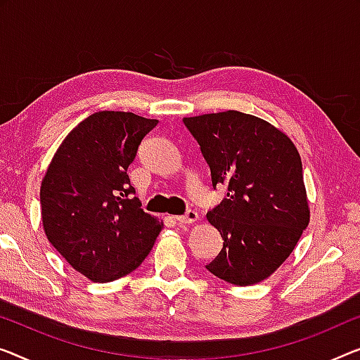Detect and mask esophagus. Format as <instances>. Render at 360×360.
I'll use <instances>...</instances> for the list:
<instances>
[{
    "mask_svg": "<svg viewBox=\"0 0 360 360\" xmlns=\"http://www.w3.org/2000/svg\"><path fill=\"white\" fill-rule=\"evenodd\" d=\"M174 219H176V221H178L179 224H191V223L197 221L198 214H197V212H194V210H187L186 214H182V217H176Z\"/></svg>",
    "mask_w": 360,
    "mask_h": 360,
    "instance_id": "obj_1",
    "label": "esophagus"
}]
</instances>
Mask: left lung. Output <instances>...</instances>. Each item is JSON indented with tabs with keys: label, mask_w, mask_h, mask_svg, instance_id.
<instances>
[{
	"label": "left lung",
	"mask_w": 360,
	"mask_h": 360,
	"mask_svg": "<svg viewBox=\"0 0 360 360\" xmlns=\"http://www.w3.org/2000/svg\"><path fill=\"white\" fill-rule=\"evenodd\" d=\"M182 121L210 166L213 187H228L207 213L224 240L207 270L236 286L266 280L310 219L296 146L270 122L234 110Z\"/></svg>",
	"instance_id": "left-lung-1"
}]
</instances>
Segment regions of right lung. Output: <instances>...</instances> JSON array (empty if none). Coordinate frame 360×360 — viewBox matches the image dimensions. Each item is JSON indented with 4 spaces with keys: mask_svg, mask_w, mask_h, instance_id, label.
<instances>
[{
    "mask_svg": "<svg viewBox=\"0 0 360 360\" xmlns=\"http://www.w3.org/2000/svg\"><path fill=\"white\" fill-rule=\"evenodd\" d=\"M157 124L134 112H94L68 134L41 181L48 240L95 283L136 270L163 228L142 210L127 176L142 139Z\"/></svg>",
    "mask_w": 360,
    "mask_h": 360,
    "instance_id": "obj_1",
    "label": "right lung"
}]
</instances>
